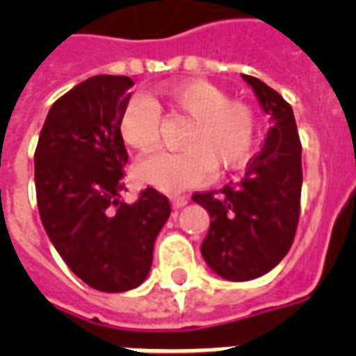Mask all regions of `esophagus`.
<instances>
[{
	"label": "esophagus",
	"mask_w": 356,
	"mask_h": 356,
	"mask_svg": "<svg viewBox=\"0 0 356 356\" xmlns=\"http://www.w3.org/2000/svg\"><path fill=\"white\" fill-rule=\"evenodd\" d=\"M186 203H188V197H186V195H175V197H172L173 209H183Z\"/></svg>",
	"instance_id": "34e87169"
}]
</instances>
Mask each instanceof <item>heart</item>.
Segmentation results:
<instances>
[{"label": "heart", "instance_id": "1", "mask_svg": "<svg viewBox=\"0 0 356 356\" xmlns=\"http://www.w3.org/2000/svg\"><path fill=\"white\" fill-rule=\"evenodd\" d=\"M192 118L183 138L184 151H159L140 159L134 175L140 183L175 194L203 183L218 170L248 161L257 142V116L245 103L231 102L227 92L207 81H175L156 88L151 97L134 96L122 108L118 129L125 144L147 151L159 142L161 111Z\"/></svg>", "mask_w": 356, "mask_h": 356}]
</instances>
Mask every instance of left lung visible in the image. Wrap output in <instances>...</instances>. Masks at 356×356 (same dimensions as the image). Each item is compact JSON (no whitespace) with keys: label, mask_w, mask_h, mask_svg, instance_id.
Returning <instances> with one entry per match:
<instances>
[{"label":"left lung","mask_w":356,"mask_h":356,"mask_svg":"<svg viewBox=\"0 0 356 356\" xmlns=\"http://www.w3.org/2000/svg\"><path fill=\"white\" fill-rule=\"evenodd\" d=\"M242 79L271 120L264 145L238 181L192 195L211 216L201 254L211 270L229 281L257 279L284 259L298 229L303 184L292 107L257 77Z\"/></svg>","instance_id":"1"}]
</instances>
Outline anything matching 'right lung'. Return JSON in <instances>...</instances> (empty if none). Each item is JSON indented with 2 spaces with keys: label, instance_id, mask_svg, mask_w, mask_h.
I'll return each mask as SVG.
<instances>
[{
  "label": "right lung",
  "instance_id": "1",
  "mask_svg": "<svg viewBox=\"0 0 356 356\" xmlns=\"http://www.w3.org/2000/svg\"><path fill=\"white\" fill-rule=\"evenodd\" d=\"M133 79L94 75L53 103L35 151L38 212L68 268L99 292L145 281L170 201L147 186L122 201L127 149L118 120Z\"/></svg>",
  "mask_w": 356,
  "mask_h": 356
}]
</instances>
